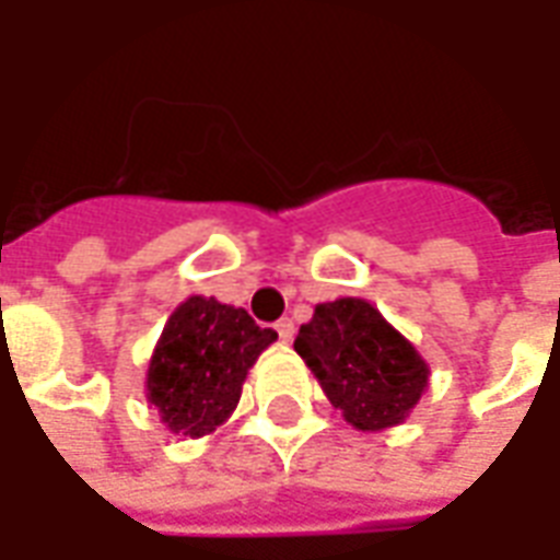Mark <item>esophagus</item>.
I'll return each instance as SVG.
<instances>
[{
  "label": "esophagus",
  "mask_w": 560,
  "mask_h": 560,
  "mask_svg": "<svg viewBox=\"0 0 560 560\" xmlns=\"http://www.w3.org/2000/svg\"><path fill=\"white\" fill-rule=\"evenodd\" d=\"M276 332H279L281 341H291L293 339V320H291V317H281L279 324H276Z\"/></svg>",
  "instance_id": "1"
}]
</instances>
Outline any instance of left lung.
<instances>
[{
    "mask_svg": "<svg viewBox=\"0 0 560 560\" xmlns=\"http://www.w3.org/2000/svg\"><path fill=\"white\" fill-rule=\"evenodd\" d=\"M332 408L360 432H384L411 417L429 387V363L360 296L317 303L293 341Z\"/></svg>",
    "mask_w": 560,
    "mask_h": 560,
    "instance_id": "1",
    "label": "left lung"
}]
</instances>
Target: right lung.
Wrapping results in <instances>:
<instances>
[{"instance_id":"1","label":"right lung","mask_w":560,"mask_h":560,"mask_svg":"<svg viewBox=\"0 0 560 560\" xmlns=\"http://www.w3.org/2000/svg\"><path fill=\"white\" fill-rule=\"evenodd\" d=\"M279 339L215 296L173 308L147 369V401L173 434L203 438L228 420L257 357Z\"/></svg>"}]
</instances>
